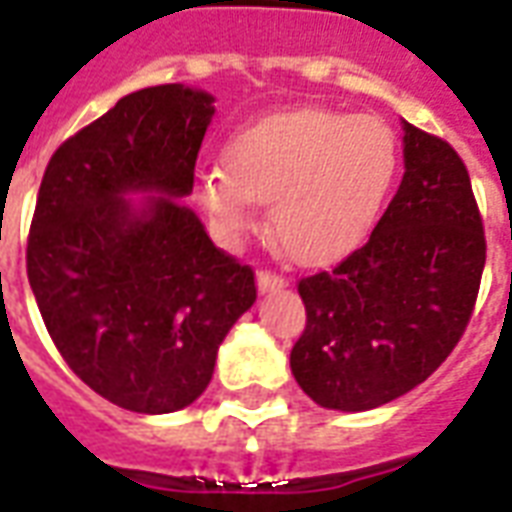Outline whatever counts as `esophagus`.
I'll return each instance as SVG.
<instances>
[{"mask_svg": "<svg viewBox=\"0 0 512 512\" xmlns=\"http://www.w3.org/2000/svg\"><path fill=\"white\" fill-rule=\"evenodd\" d=\"M288 285V279L282 274H274V271H257V290L260 293H271V290H279Z\"/></svg>", "mask_w": 512, "mask_h": 512, "instance_id": "obj_1", "label": "esophagus"}]
</instances>
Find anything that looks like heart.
<instances>
[{
    "label": "heart",
    "instance_id": "b5f03b06",
    "mask_svg": "<svg viewBox=\"0 0 512 512\" xmlns=\"http://www.w3.org/2000/svg\"><path fill=\"white\" fill-rule=\"evenodd\" d=\"M400 145L381 117L334 109L277 112L241 128L224 169L197 178V200L241 235L271 202V233L301 266H332L365 244L392 191Z\"/></svg>",
    "mask_w": 512,
    "mask_h": 512
}]
</instances>
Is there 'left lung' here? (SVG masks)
<instances>
[{
	"label": "left lung",
	"instance_id": "obj_1",
	"mask_svg": "<svg viewBox=\"0 0 512 512\" xmlns=\"http://www.w3.org/2000/svg\"><path fill=\"white\" fill-rule=\"evenodd\" d=\"M403 131L406 172L370 241L299 282L307 326L290 370L323 408L367 411L422 384L477 301L485 233L466 164L439 136Z\"/></svg>",
	"mask_w": 512,
	"mask_h": 512
}]
</instances>
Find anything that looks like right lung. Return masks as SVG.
Wrapping results in <instances>:
<instances>
[{
    "mask_svg": "<svg viewBox=\"0 0 512 512\" xmlns=\"http://www.w3.org/2000/svg\"><path fill=\"white\" fill-rule=\"evenodd\" d=\"M211 117L202 90H136L65 139L40 180L27 277L43 323L84 384L136 414L194 403L257 299L255 271L180 202Z\"/></svg>",
    "mask_w": 512,
    "mask_h": 512,
    "instance_id": "obj_1",
    "label": "right lung"
}]
</instances>
